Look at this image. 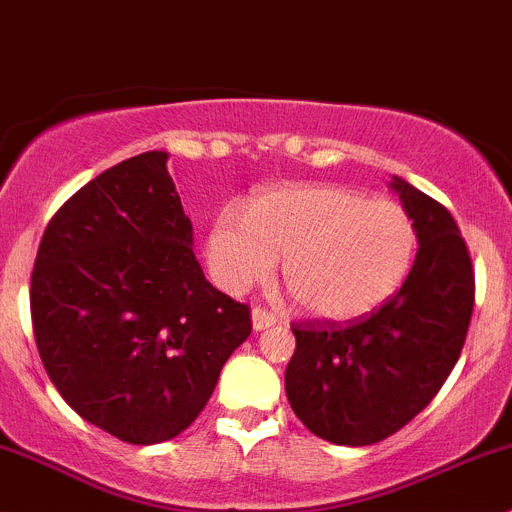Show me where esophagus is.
Listing matches in <instances>:
<instances>
[{"instance_id":"1","label":"esophagus","mask_w":512,"mask_h":512,"mask_svg":"<svg viewBox=\"0 0 512 512\" xmlns=\"http://www.w3.org/2000/svg\"><path fill=\"white\" fill-rule=\"evenodd\" d=\"M275 324H277V317L272 312H267V309H262V307L252 309V329H255V332L270 329V327H275Z\"/></svg>"}]
</instances>
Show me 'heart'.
<instances>
[{
    "instance_id": "obj_1",
    "label": "heart",
    "mask_w": 512,
    "mask_h": 512,
    "mask_svg": "<svg viewBox=\"0 0 512 512\" xmlns=\"http://www.w3.org/2000/svg\"><path fill=\"white\" fill-rule=\"evenodd\" d=\"M418 227L391 200L342 185H280L252 195L242 215L225 210L208 235V262L227 292L282 280L309 317L347 322L384 307L411 275Z\"/></svg>"
}]
</instances>
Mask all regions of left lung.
<instances>
[{"mask_svg":"<svg viewBox=\"0 0 512 512\" xmlns=\"http://www.w3.org/2000/svg\"><path fill=\"white\" fill-rule=\"evenodd\" d=\"M418 227L404 287L354 322L292 324L285 371L292 411L337 446H371L431 404L461 356L476 302L471 252L453 215L406 180H391Z\"/></svg>","mask_w":512,"mask_h":512,"instance_id":"obj_1","label":"left lung"}]
</instances>
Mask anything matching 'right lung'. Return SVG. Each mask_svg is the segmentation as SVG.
<instances>
[{
    "instance_id": "add662e5",
    "label": "right lung",
    "mask_w": 512,
    "mask_h": 512,
    "mask_svg": "<svg viewBox=\"0 0 512 512\" xmlns=\"http://www.w3.org/2000/svg\"><path fill=\"white\" fill-rule=\"evenodd\" d=\"M165 163V151L141 153L76 190L32 272L36 347L56 391L136 446L185 431L252 332L250 307L205 280Z\"/></svg>"
}]
</instances>
